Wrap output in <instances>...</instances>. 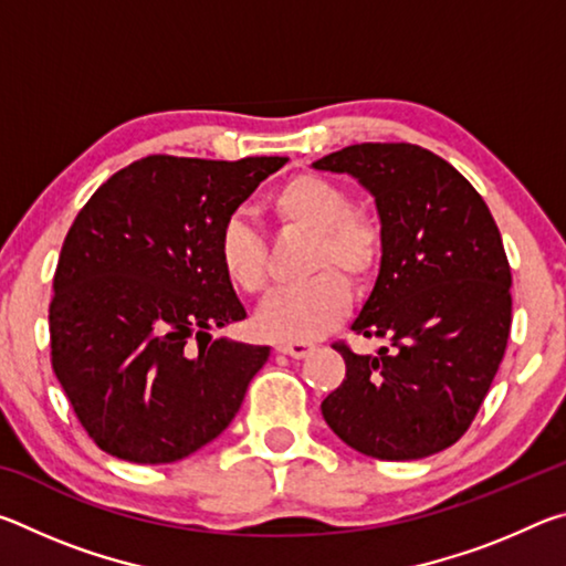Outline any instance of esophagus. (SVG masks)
I'll return each mask as SVG.
<instances>
[{"label": "esophagus", "mask_w": 566, "mask_h": 566, "mask_svg": "<svg viewBox=\"0 0 566 566\" xmlns=\"http://www.w3.org/2000/svg\"><path fill=\"white\" fill-rule=\"evenodd\" d=\"M280 352L286 354V357H292V359H304V357H310L314 347H312V344H306V342H290V344H282Z\"/></svg>", "instance_id": "34e87169"}]
</instances>
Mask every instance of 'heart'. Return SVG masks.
<instances>
[{
    "label": "heart",
    "instance_id": "obj_1",
    "mask_svg": "<svg viewBox=\"0 0 566 566\" xmlns=\"http://www.w3.org/2000/svg\"><path fill=\"white\" fill-rule=\"evenodd\" d=\"M274 222L286 232L310 234L304 284L274 292L256 312L254 327L272 342H312L349 314L352 286H369L387 256V229L371 209L354 207L339 181L314 171L286 177L270 197ZM217 264L244 294L270 284V244L252 224L227 219L217 234Z\"/></svg>",
    "mask_w": 566,
    "mask_h": 566
}]
</instances>
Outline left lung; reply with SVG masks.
Masks as SVG:
<instances>
[{
    "mask_svg": "<svg viewBox=\"0 0 566 566\" xmlns=\"http://www.w3.org/2000/svg\"><path fill=\"white\" fill-rule=\"evenodd\" d=\"M349 171L377 199L387 256L352 329L391 347L354 354L322 401L357 452L405 462L452 447L500 369L512 327V266L482 195L434 151L364 142L314 161Z\"/></svg>",
    "mask_w": 566,
    "mask_h": 566,
    "instance_id": "8db88e82",
    "label": "left lung"
}]
</instances>
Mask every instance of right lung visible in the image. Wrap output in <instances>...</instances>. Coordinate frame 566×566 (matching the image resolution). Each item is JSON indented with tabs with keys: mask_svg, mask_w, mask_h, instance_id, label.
Returning <instances> with one entry per match:
<instances>
[{
	"mask_svg": "<svg viewBox=\"0 0 566 566\" xmlns=\"http://www.w3.org/2000/svg\"><path fill=\"white\" fill-rule=\"evenodd\" d=\"M284 161L149 155L76 214L54 272L52 369L107 454L177 462L242 407L270 347L207 334L247 317L217 264V234Z\"/></svg>",
	"mask_w": 566,
	"mask_h": 566,
	"instance_id": "add662e5",
	"label": "right lung"
}]
</instances>
